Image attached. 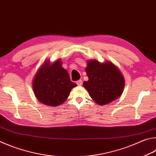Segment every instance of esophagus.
<instances>
[{
	"label": "esophagus",
	"instance_id": "obj_1",
	"mask_svg": "<svg viewBox=\"0 0 156 156\" xmlns=\"http://www.w3.org/2000/svg\"><path fill=\"white\" fill-rule=\"evenodd\" d=\"M76 84H78V86H81L82 84H83V81L81 80H79L78 81H76Z\"/></svg>",
	"mask_w": 156,
	"mask_h": 156
}]
</instances>
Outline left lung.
Listing matches in <instances>:
<instances>
[{
	"mask_svg": "<svg viewBox=\"0 0 156 156\" xmlns=\"http://www.w3.org/2000/svg\"><path fill=\"white\" fill-rule=\"evenodd\" d=\"M89 80L83 86L95 103L103 106L117 100L122 95L125 79L119 69L112 62L89 60L85 68Z\"/></svg>",
	"mask_w": 156,
	"mask_h": 156,
	"instance_id": "obj_1",
	"label": "left lung"
}]
</instances>
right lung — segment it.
I'll return each mask as SVG.
<instances>
[{
    "instance_id": "1",
    "label": "right lung",
    "mask_w": 156,
    "mask_h": 156,
    "mask_svg": "<svg viewBox=\"0 0 156 156\" xmlns=\"http://www.w3.org/2000/svg\"><path fill=\"white\" fill-rule=\"evenodd\" d=\"M32 85L38 101L49 106H58L66 101L71 90L77 84L70 80L59 58L53 63L45 61L34 76Z\"/></svg>"
}]
</instances>
